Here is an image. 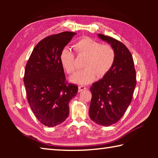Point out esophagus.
<instances>
[{
  "label": "esophagus",
  "mask_w": 158,
  "mask_h": 158,
  "mask_svg": "<svg viewBox=\"0 0 158 158\" xmlns=\"http://www.w3.org/2000/svg\"><path fill=\"white\" fill-rule=\"evenodd\" d=\"M87 88L85 86V85H79V91L81 92V91H83V90H86Z\"/></svg>",
  "instance_id": "1"
}]
</instances>
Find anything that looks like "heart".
Instances as JSON below:
<instances>
[{
	"mask_svg": "<svg viewBox=\"0 0 158 158\" xmlns=\"http://www.w3.org/2000/svg\"><path fill=\"white\" fill-rule=\"evenodd\" d=\"M74 49L79 55L86 56L84 63V69L76 73L70 81L79 85L89 84L96 77L102 78L113 67L116 53L109 44H101L90 37H84L74 44ZM60 63L68 74H73L76 69L74 54L68 48L60 53Z\"/></svg>",
	"mask_w": 158,
	"mask_h": 158,
	"instance_id": "1",
	"label": "heart"
}]
</instances>
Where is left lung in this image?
I'll list each match as a JSON object with an SVG mask.
<instances>
[{
    "label": "left lung",
    "mask_w": 158,
    "mask_h": 158,
    "mask_svg": "<svg viewBox=\"0 0 158 158\" xmlns=\"http://www.w3.org/2000/svg\"><path fill=\"white\" fill-rule=\"evenodd\" d=\"M98 35L110 44L116 59L110 71L90 87L89 116L95 123L109 126L121 118L132 101L137 84L136 71L132 56L124 44L105 35Z\"/></svg>",
    "instance_id": "8db88e82"
}]
</instances>
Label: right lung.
Here are the masks:
<instances>
[{
	"label": "right lung",
	"mask_w": 158,
	"mask_h": 158,
	"mask_svg": "<svg viewBox=\"0 0 158 158\" xmlns=\"http://www.w3.org/2000/svg\"><path fill=\"white\" fill-rule=\"evenodd\" d=\"M77 33H63L48 36L38 42L26 65L23 81L29 105L37 119L47 127L65 121L69 102L78 86L65 81L60 53Z\"/></svg>",
	"instance_id": "obj_1"
}]
</instances>
